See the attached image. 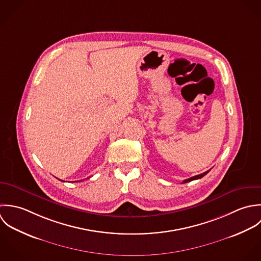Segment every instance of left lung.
Listing matches in <instances>:
<instances>
[{
	"label": "left lung",
	"mask_w": 261,
	"mask_h": 261,
	"mask_svg": "<svg viewBox=\"0 0 261 261\" xmlns=\"http://www.w3.org/2000/svg\"><path fill=\"white\" fill-rule=\"evenodd\" d=\"M208 171H210V170H207V171H205V172H203V173H201V174H198V175H195V176L190 177V178H188V179H185L182 182H184V184H187V182H189V181H192V180H195V179L202 178L203 176H205V175L208 173Z\"/></svg>",
	"instance_id": "8db88e82"
}]
</instances>
